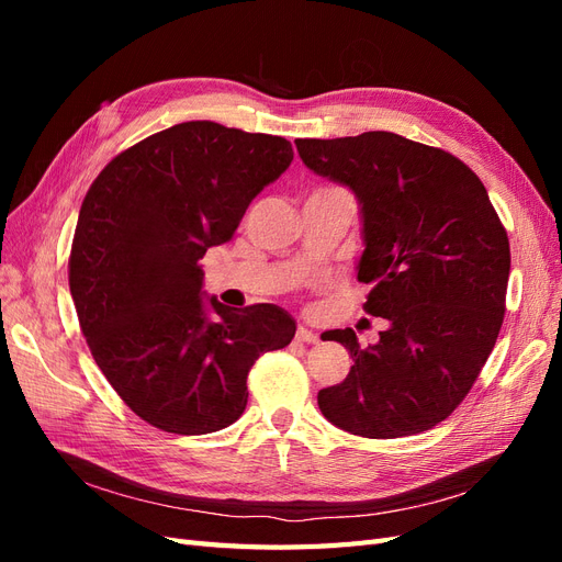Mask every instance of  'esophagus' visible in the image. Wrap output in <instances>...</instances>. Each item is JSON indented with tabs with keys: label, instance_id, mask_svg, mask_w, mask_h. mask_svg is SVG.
<instances>
[{
	"label": "esophagus",
	"instance_id": "obj_1",
	"mask_svg": "<svg viewBox=\"0 0 562 562\" xmlns=\"http://www.w3.org/2000/svg\"><path fill=\"white\" fill-rule=\"evenodd\" d=\"M295 339H297V342H304V345H316L318 342V335L314 330H310V328L300 326L297 333H295Z\"/></svg>",
	"mask_w": 562,
	"mask_h": 562
}]
</instances>
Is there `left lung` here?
Masks as SVG:
<instances>
[{
    "instance_id": "obj_1",
    "label": "left lung",
    "mask_w": 562,
    "mask_h": 562,
    "mask_svg": "<svg viewBox=\"0 0 562 562\" xmlns=\"http://www.w3.org/2000/svg\"><path fill=\"white\" fill-rule=\"evenodd\" d=\"M295 145L304 166L359 196L363 310L389 321L366 349L351 328L321 335L353 359L342 382L318 391L321 413L363 438L429 431L497 342L512 269L502 220L481 178L440 147L389 131Z\"/></svg>"
}]
</instances>
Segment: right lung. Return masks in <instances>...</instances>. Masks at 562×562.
I'll return each instance as SVG.
<instances>
[{
    "mask_svg": "<svg viewBox=\"0 0 562 562\" xmlns=\"http://www.w3.org/2000/svg\"><path fill=\"white\" fill-rule=\"evenodd\" d=\"M291 161L281 135L184 122L116 155L83 196L67 262L79 328L151 427H229L246 411L252 363L291 345L295 321L277 304L229 310L211 297V319L199 267Z\"/></svg>",
    "mask_w": 562,
    "mask_h": 562,
    "instance_id": "right-lung-1",
    "label": "right lung"
}]
</instances>
